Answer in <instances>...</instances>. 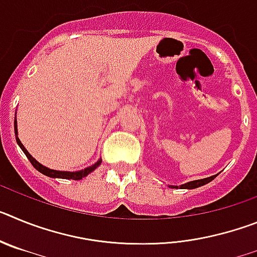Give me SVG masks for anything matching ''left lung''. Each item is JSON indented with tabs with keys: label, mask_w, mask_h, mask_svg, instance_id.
<instances>
[{
	"label": "left lung",
	"mask_w": 257,
	"mask_h": 257,
	"mask_svg": "<svg viewBox=\"0 0 257 257\" xmlns=\"http://www.w3.org/2000/svg\"><path fill=\"white\" fill-rule=\"evenodd\" d=\"M216 175H212V176H210V178H205V179H199V180H193V181H189V183H185V184H181V185H169L170 188H175V189H178V188H180V189H196V188H199L202 187V185H205V184H208L210 181H212L213 179L216 178Z\"/></svg>",
	"instance_id": "1"
}]
</instances>
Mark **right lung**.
<instances>
[{
  "label": "right lung",
  "instance_id": "add662e5",
  "mask_svg": "<svg viewBox=\"0 0 257 257\" xmlns=\"http://www.w3.org/2000/svg\"><path fill=\"white\" fill-rule=\"evenodd\" d=\"M14 127H15V138H17V143L18 145H19L20 148H22V151L24 152V154L27 156V158H28L29 161H31V163L33 165V167H35L36 170H38V171L41 172V174L46 175V176H49V178H55V179H72V180H81L82 178H85V176H87L88 174H91L92 171H94L95 169H97L99 166H100L101 163V158H99L97 160V162H95L92 166H88V167H86V169L83 170H79V171H58V170H51L49 169V167H46V166L41 165L40 162H38L37 160H35L33 157L31 156V153H29L28 151H27L26 148H24V145L22 144V142H20V139L18 138V123H17V114H15V122H14Z\"/></svg>",
  "mask_w": 257,
  "mask_h": 257
}]
</instances>
